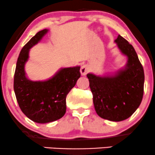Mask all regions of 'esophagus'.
<instances>
[{
    "mask_svg": "<svg viewBox=\"0 0 155 155\" xmlns=\"http://www.w3.org/2000/svg\"><path fill=\"white\" fill-rule=\"evenodd\" d=\"M90 71V68H89V66L87 65H84L81 67V69H80V72H81V74L82 76H85Z\"/></svg>",
    "mask_w": 155,
    "mask_h": 155,
    "instance_id": "obj_1",
    "label": "esophagus"
}]
</instances>
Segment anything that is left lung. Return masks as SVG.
<instances>
[{
  "mask_svg": "<svg viewBox=\"0 0 155 155\" xmlns=\"http://www.w3.org/2000/svg\"><path fill=\"white\" fill-rule=\"evenodd\" d=\"M128 60L125 68L114 76H87L93 95L96 113L101 118L120 122L129 118L141 103L144 72L134 48L120 35L115 40Z\"/></svg>",
  "mask_w": 155,
  "mask_h": 155,
  "instance_id": "1",
  "label": "left lung"
}]
</instances>
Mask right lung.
Here are the masks:
<instances>
[{
  "instance_id": "right-lung-1",
  "label": "right lung",
  "mask_w": 155,
  "mask_h": 155,
  "mask_svg": "<svg viewBox=\"0 0 155 155\" xmlns=\"http://www.w3.org/2000/svg\"><path fill=\"white\" fill-rule=\"evenodd\" d=\"M38 32L19 53L14 77V90L19 108L30 120L47 123L62 118L66 111V96L81 76L80 67L62 68L52 78L44 81H33L26 77L25 64L29 50L47 33Z\"/></svg>"
}]
</instances>
